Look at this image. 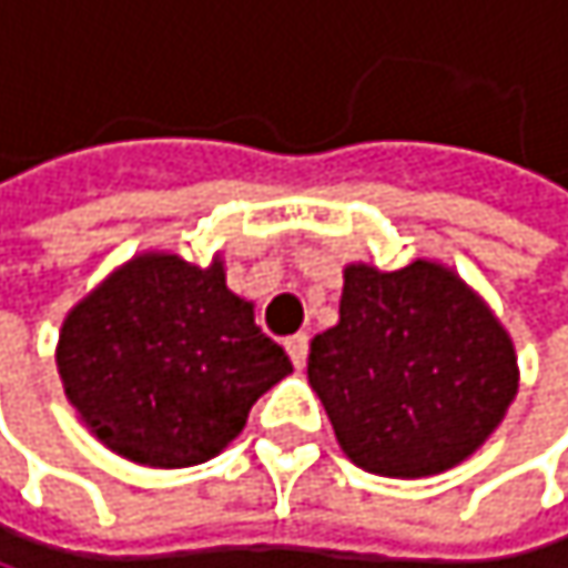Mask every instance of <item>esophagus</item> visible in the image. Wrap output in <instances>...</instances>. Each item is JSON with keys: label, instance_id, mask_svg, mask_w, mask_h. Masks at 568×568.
<instances>
[{"label": "esophagus", "instance_id": "34e87169", "mask_svg": "<svg viewBox=\"0 0 568 568\" xmlns=\"http://www.w3.org/2000/svg\"><path fill=\"white\" fill-rule=\"evenodd\" d=\"M286 349H290L293 363H296V366L303 369V366H306V359H310V336H306V333L293 336V339L286 343Z\"/></svg>", "mask_w": 568, "mask_h": 568}]
</instances>
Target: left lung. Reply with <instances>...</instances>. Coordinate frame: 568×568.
<instances>
[{
  "label": "left lung",
  "mask_w": 568,
  "mask_h": 568,
  "mask_svg": "<svg viewBox=\"0 0 568 568\" xmlns=\"http://www.w3.org/2000/svg\"><path fill=\"white\" fill-rule=\"evenodd\" d=\"M310 383L346 456L396 479L453 469L503 423L519 389L496 316L436 262L349 265L339 326L313 339Z\"/></svg>",
  "instance_id": "left-lung-1"
}]
</instances>
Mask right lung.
Wrapping results in <instances>:
<instances>
[{
  "mask_svg": "<svg viewBox=\"0 0 568 568\" xmlns=\"http://www.w3.org/2000/svg\"><path fill=\"white\" fill-rule=\"evenodd\" d=\"M69 403L112 453L159 469L212 459L293 363L219 262L142 255L82 300L59 336Z\"/></svg>",
  "mask_w": 568,
  "mask_h": 568,
  "instance_id": "obj_1",
  "label": "right lung"
}]
</instances>
